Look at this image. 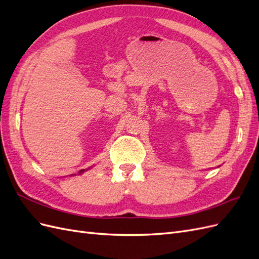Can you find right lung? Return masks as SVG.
I'll list each match as a JSON object with an SVG mask.
<instances>
[{
  "label": "right lung",
  "mask_w": 259,
  "mask_h": 259,
  "mask_svg": "<svg viewBox=\"0 0 259 259\" xmlns=\"http://www.w3.org/2000/svg\"><path fill=\"white\" fill-rule=\"evenodd\" d=\"M89 168H90V167H89ZM89 168H86V169H81V170H80V171H79V175H80V174H81V173H83V171H84V170H88V169H89ZM74 175H75V174H74ZM71 176H72V175H71Z\"/></svg>",
  "instance_id": "right-lung-1"
}]
</instances>
